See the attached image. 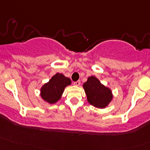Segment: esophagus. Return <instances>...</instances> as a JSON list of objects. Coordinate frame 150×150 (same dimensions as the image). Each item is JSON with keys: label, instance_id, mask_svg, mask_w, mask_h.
I'll return each mask as SVG.
<instances>
[{"label": "esophagus", "instance_id": "esophagus-1", "mask_svg": "<svg viewBox=\"0 0 150 150\" xmlns=\"http://www.w3.org/2000/svg\"><path fill=\"white\" fill-rule=\"evenodd\" d=\"M74 85H75V86H79V85H80V80H78V81L75 82V83H74Z\"/></svg>", "mask_w": 150, "mask_h": 150}]
</instances>
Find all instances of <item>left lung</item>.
Segmentation results:
<instances>
[{"label":"left lung","instance_id":"8db88e82","mask_svg":"<svg viewBox=\"0 0 150 150\" xmlns=\"http://www.w3.org/2000/svg\"><path fill=\"white\" fill-rule=\"evenodd\" d=\"M83 87L88 102L95 108H105L113 99L111 89L105 86L95 76L88 77Z\"/></svg>","mask_w":150,"mask_h":150}]
</instances>
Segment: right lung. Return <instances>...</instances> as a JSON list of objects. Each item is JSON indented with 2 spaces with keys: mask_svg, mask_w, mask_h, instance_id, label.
Wrapping results in <instances>:
<instances>
[{
  "mask_svg": "<svg viewBox=\"0 0 150 150\" xmlns=\"http://www.w3.org/2000/svg\"><path fill=\"white\" fill-rule=\"evenodd\" d=\"M71 83L70 78L57 72L40 88L41 98L49 104H55L61 99L65 88Z\"/></svg>",
  "mask_w": 150,
  "mask_h": 150,
  "instance_id": "add662e5",
  "label": "right lung"
}]
</instances>
